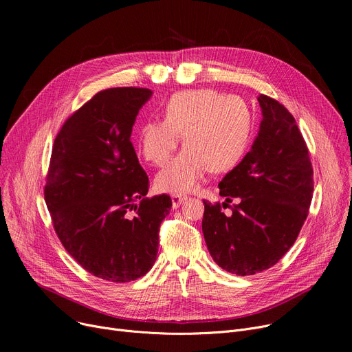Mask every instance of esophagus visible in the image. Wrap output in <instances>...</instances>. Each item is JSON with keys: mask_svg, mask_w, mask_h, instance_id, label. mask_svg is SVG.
Instances as JSON below:
<instances>
[{"mask_svg": "<svg viewBox=\"0 0 352 352\" xmlns=\"http://www.w3.org/2000/svg\"><path fill=\"white\" fill-rule=\"evenodd\" d=\"M187 199V197L186 195H179V194H174L173 197H171V201H173V208L174 210H177L184 201Z\"/></svg>", "mask_w": 352, "mask_h": 352, "instance_id": "esophagus-1", "label": "esophagus"}]
</instances>
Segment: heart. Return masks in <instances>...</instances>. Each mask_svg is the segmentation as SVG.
I'll list each match as a JSON object with an SVG mask.
<instances>
[{
  "instance_id": "obj_1",
  "label": "heart",
  "mask_w": 352,
  "mask_h": 352,
  "mask_svg": "<svg viewBox=\"0 0 352 352\" xmlns=\"http://www.w3.org/2000/svg\"><path fill=\"white\" fill-rule=\"evenodd\" d=\"M251 133L245 102L214 89L174 94L164 107V120H148L138 131V150L155 166H162L184 138L186 148L157 175L158 190L184 194L195 190L202 178L226 173L243 157Z\"/></svg>"
}]
</instances>
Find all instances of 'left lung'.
<instances>
[{"instance_id": "8db88e82", "label": "left lung", "mask_w": 352, "mask_h": 352, "mask_svg": "<svg viewBox=\"0 0 352 352\" xmlns=\"http://www.w3.org/2000/svg\"><path fill=\"white\" fill-rule=\"evenodd\" d=\"M263 121L243 158L218 184L223 207L204 201L202 232L212 260L228 272L254 275L278 263L297 239L314 192L307 144L276 100L258 97Z\"/></svg>"}]
</instances>
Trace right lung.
Segmentation results:
<instances>
[{
	"label": "right lung",
	"instance_id": "add662e5",
	"mask_svg": "<svg viewBox=\"0 0 352 352\" xmlns=\"http://www.w3.org/2000/svg\"><path fill=\"white\" fill-rule=\"evenodd\" d=\"M151 96L135 87L100 91L52 145L44 198L54 230L74 260L105 281L129 283L151 270L173 206L166 194L145 197L150 184L131 142Z\"/></svg>",
	"mask_w": 352,
	"mask_h": 352
}]
</instances>
